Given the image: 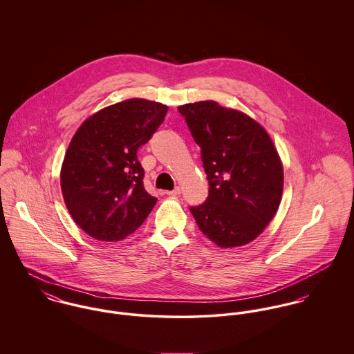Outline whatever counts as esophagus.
Returning <instances> with one entry per match:
<instances>
[{"label": "esophagus", "instance_id": "34e87169", "mask_svg": "<svg viewBox=\"0 0 354 354\" xmlns=\"http://www.w3.org/2000/svg\"><path fill=\"white\" fill-rule=\"evenodd\" d=\"M180 194H181V189H180L178 187H177V188H174L173 191H167V192H166V195H167V196H178Z\"/></svg>", "mask_w": 354, "mask_h": 354}]
</instances>
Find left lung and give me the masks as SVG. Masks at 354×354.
<instances>
[{
  "label": "left lung",
  "mask_w": 354,
  "mask_h": 354,
  "mask_svg": "<svg viewBox=\"0 0 354 354\" xmlns=\"http://www.w3.org/2000/svg\"><path fill=\"white\" fill-rule=\"evenodd\" d=\"M202 149L207 201L191 207L203 234L219 248L243 247L263 233L283 191V166L267 131L248 114L201 101L178 106Z\"/></svg>",
  "instance_id": "1"
}]
</instances>
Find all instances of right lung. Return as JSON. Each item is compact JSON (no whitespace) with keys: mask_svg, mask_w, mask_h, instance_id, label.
I'll return each mask as SVG.
<instances>
[{"mask_svg":"<svg viewBox=\"0 0 354 354\" xmlns=\"http://www.w3.org/2000/svg\"><path fill=\"white\" fill-rule=\"evenodd\" d=\"M167 106L132 98L103 107L73 135L61 166V191L73 221L101 241H121L151 212L136 152L163 122Z\"/></svg>","mask_w":354,"mask_h":354,"instance_id":"obj_1","label":"right lung"}]
</instances>
